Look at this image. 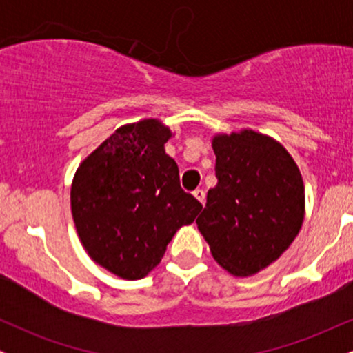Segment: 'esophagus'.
Instances as JSON below:
<instances>
[{"label":"esophagus","mask_w":353,"mask_h":353,"mask_svg":"<svg viewBox=\"0 0 353 353\" xmlns=\"http://www.w3.org/2000/svg\"><path fill=\"white\" fill-rule=\"evenodd\" d=\"M192 194H194V197H196V199L201 202V204H204V202H205V192H204V189H196Z\"/></svg>","instance_id":"1"}]
</instances>
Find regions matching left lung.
<instances>
[{
  "mask_svg": "<svg viewBox=\"0 0 353 353\" xmlns=\"http://www.w3.org/2000/svg\"><path fill=\"white\" fill-rule=\"evenodd\" d=\"M216 188L197 229L222 269L249 277L277 261L305 216V188L289 151L274 137L242 129L212 137Z\"/></svg>",
  "mask_w": 353,
  "mask_h": 353,
  "instance_id": "8db88e82",
  "label": "left lung"
}]
</instances>
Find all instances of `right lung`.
<instances>
[{
	"label": "right lung",
	"mask_w": 353,
	"mask_h": 353,
	"mask_svg": "<svg viewBox=\"0 0 353 353\" xmlns=\"http://www.w3.org/2000/svg\"><path fill=\"white\" fill-rule=\"evenodd\" d=\"M171 136L159 119L121 125L72 177L71 212L81 244L96 264L125 281L151 272L174 234L202 209L181 189L179 168L165 154Z\"/></svg>",
	"instance_id": "add662e5"
}]
</instances>
